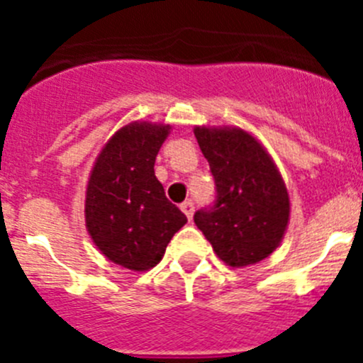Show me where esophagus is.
<instances>
[{
    "label": "esophagus",
    "mask_w": 363,
    "mask_h": 363,
    "mask_svg": "<svg viewBox=\"0 0 363 363\" xmlns=\"http://www.w3.org/2000/svg\"><path fill=\"white\" fill-rule=\"evenodd\" d=\"M179 207H182V211H184V213H185V216H187L189 220H191L192 214H194V201L187 200V201H184V203L179 205Z\"/></svg>",
    "instance_id": "34e87169"
}]
</instances>
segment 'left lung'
<instances>
[{"mask_svg":"<svg viewBox=\"0 0 363 363\" xmlns=\"http://www.w3.org/2000/svg\"><path fill=\"white\" fill-rule=\"evenodd\" d=\"M194 136L216 185L214 201L194 213V223L230 267L267 258L289 221V194L277 165L242 129L196 127Z\"/></svg>","mask_w":363,"mask_h":363,"instance_id":"obj_1","label":"left lung"}]
</instances>
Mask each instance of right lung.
<instances>
[{"label":"right lung","mask_w":363,"mask_h":363,"mask_svg":"<svg viewBox=\"0 0 363 363\" xmlns=\"http://www.w3.org/2000/svg\"><path fill=\"white\" fill-rule=\"evenodd\" d=\"M169 125L130 123L108 140L86 185L85 221L98 249L130 271H147L165 255L187 218L167 200L154 162Z\"/></svg>","instance_id":"add662e5"}]
</instances>
